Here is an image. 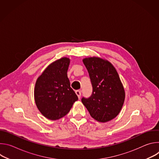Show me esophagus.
Listing matches in <instances>:
<instances>
[{
    "mask_svg": "<svg viewBox=\"0 0 159 159\" xmlns=\"http://www.w3.org/2000/svg\"><path fill=\"white\" fill-rule=\"evenodd\" d=\"M75 93H76V94L77 95V96H78V98L80 99V96H81V91L80 90H75Z\"/></svg>",
    "mask_w": 159,
    "mask_h": 159,
    "instance_id": "esophagus-1",
    "label": "esophagus"
}]
</instances>
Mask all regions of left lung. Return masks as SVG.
I'll use <instances>...</instances> for the list:
<instances>
[{"label": "left lung", "mask_w": 159, "mask_h": 159, "mask_svg": "<svg viewBox=\"0 0 159 159\" xmlns=\"http://www.w3.org/2000/svg\"><path fill=\"white\" fill-rule=\"evenodd\" d=\"M89 72L93 93L81 99L90 115L99 122L115 118L120 112L125 94L115 67L109 62L96 57L83 60Z\"/></svg>", "instance_id": "obj_1"}]
</instances>
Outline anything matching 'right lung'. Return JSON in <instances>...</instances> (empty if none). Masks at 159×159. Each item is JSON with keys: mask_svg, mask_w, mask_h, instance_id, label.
<instances>
[{"mask_svg": "<svg viewBox=\"0 0 159 159\" xmlns=\"http://www.w3.org/2000/svg\"><path fill=\"white\" fill-rule=\"evenodd\" d=\"M69 63L67 58L53 62L36 80L35 102L41 114L49 120H56L65 116L78 100L66 74Z\"/></svg>", "mask_w": 159, "mask_h": 159, "instance_id": "add662e5", "label": "right lung"}]
</instances>
